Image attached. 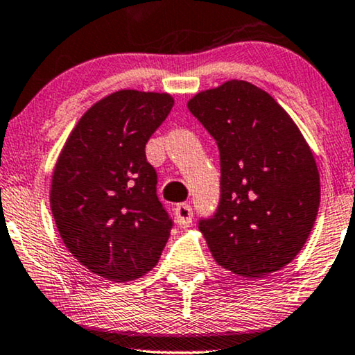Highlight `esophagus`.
Returning <instances> with one entry per match:
<instances>
[{
    "label": "esophagus",
    "mask_w": 355,
    "mask_h": 355,
    "mask_svg": "<svg viewBox=\"0 0 355 355\" xmlns=\"http://www.w3.org/2000/svg\"><path fill=\"white\" fill-rule=\"evenodd\" d=\"M174 215H176V221L181 227H187L192 223V207L187 205V203H179L174 208Z\"/></svg>",
    "instance_id": "34e87169"
}]
</instances>
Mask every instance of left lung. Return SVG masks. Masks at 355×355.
<instances>
[{"label":"left lung","instance_id":"1","mask_svg":"<svg viewBox=\"0 0 355 355\" xmlns=\"http://www.w3.org/2000/svg\"><path fill=\"white\" fill-rule=\"evenodd\" d=\"M187 108L220 148V207L198 225L213 259L244 278L284 268L307 242L320 207L307 140L268 92L247 80L198 92Z\"/></svg>","mask_w":355,"mask_h":355}]
</instances>
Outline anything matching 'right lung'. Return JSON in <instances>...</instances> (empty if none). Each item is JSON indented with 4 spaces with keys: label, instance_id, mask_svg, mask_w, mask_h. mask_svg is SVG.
Returning a JSON list of instances; mask_svg holds the SVG:
<instances>
[{
    "label": "right lung",
    "instance_id": "add662e5",
    "mask_svg": "<svg viewBox=\"0 0 355 355\" xmlns=\"http://www.w3.org/2000/svg\"><path fill=\"white\" fill-rule=\"evenodd\" d=\"M173 105L166 92H113L82 114L56 159L50 205L58 232L82 266L108 281L148 273L168 242L173 223L145 144Z\"/></svg>",
    "mask_w": 355,
    "mask_h": 355
}]
</instances>
